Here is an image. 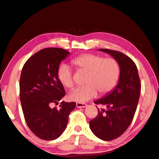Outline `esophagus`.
I'll return each mask as SVG.
<instances>
[{
    "mask_svg": "<svg viewBox=\"0 0 159 159\" xmlns=\"http://www.w3.org/2000/svg\"><path fill=\"white\" fill-rule=\"evenodd\" d=\"M87 106V105L85 103H76V107L78 108H84Z\"/></svg>",
    "mask_w": 159,
    "mask_h": 159,
    "instance_id": "34e87169",
    "label": "esophagus"
}]
</instances>
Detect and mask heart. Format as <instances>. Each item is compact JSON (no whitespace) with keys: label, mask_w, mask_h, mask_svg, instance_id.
<instances>
[{"label":"heart","mask_w":159,"mask_h":159,"mask_svg":"<svg viewBox=\"0 0 159 159\" xmlns=\"http://www.w3.org/2000/svg\"><path fill=\"white\" fill-rule=\"evenodd\" d=\"M71 64L78 70L88 72L85 80L86 85L72 90L70 98L79 103H84L95 97L98 91L105 95L116 86L120 75L117 61L113 58H103L93 54H84L72 60ZM60 82L67 88H72L74 82L72 71L66 64L61 65L57 71Z\"/></svg>","instance_id":"heart-1"}]
</instances>
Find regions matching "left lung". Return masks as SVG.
<instances>
[{"label": "left lung", "mask_w": 159, "mask_h": 159, "mask_svg": "<svg viewBox=\"0 0 159 159\" xmlns=\"http://www.w3.org/2000/svg\"><path fill=\"white\" fill-rule=\"evenodd\" d=\"M117 61L120 75L117 85L111 92L95 100L107 109L99 110L97 117L89 121L91 131L103 141L121 136L131 123L140 97L141 81L134 61L121 52L101 48Z\"/></svg>", "instance_id": "left-lung-1"}]
</instances>
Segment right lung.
<instances>
[{
    "instance_id": "obj_1",
    "label": "right lung",
    "mask_w": 159,
    "mask_h": 159,
    "mask_svg": "<svg viewBox=\"0 0 159 159\" xmlns=\"http://www.w3.org/2000/svg\"><path fill=\"white\" fill-rule=\"evenodd\" d=\"M70 55L64 49L49 48L36 52L24 65L20 80V99L25 121L32 132L44 140H54L64 133L75 102H62L65 89L57 79L61 62Z\"/></svg>"
}]
</instances>
